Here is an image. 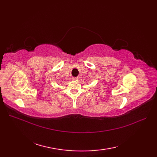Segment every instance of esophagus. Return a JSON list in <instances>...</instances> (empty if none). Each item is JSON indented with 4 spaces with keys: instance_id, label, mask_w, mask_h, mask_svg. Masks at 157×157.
I'll list each match as a JSON object with an SVG mask.
<instances>
[{
    "instance_id": "1",
    "label": "esophagus",
    "mask_w": 157,
    "mask_h": 157,
    "mask_svg": "<svg viewBox=\"0 0 157 157\" xmlns=\"http://www.w3.org/2000/svg\"><path fill=\"white\" fill-rule=\"evenodd\" d=\"M73 80H75V81H76V80H78V77H73Z\"/></svg>"
}]
</instances>
